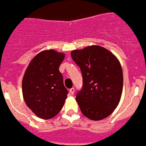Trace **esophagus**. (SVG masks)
Instances as JSON below:
<instances>
[{
  "label": "esophagus",
  "instance_id": "1",
  "mask_svg": "<svg viewBox=\"0 0 146 146\" xmlns=\"http://www.w3.org/2000/svg\"><path fill=\"white\" fill-rule=\"evenodd\" d=\"M74 92H75L74 88H71V89H70V93L72 94V95H73V94H74Z\"/></svg>",
  "mask_w": 146,
  "mask_h": 146
}]
</instances>
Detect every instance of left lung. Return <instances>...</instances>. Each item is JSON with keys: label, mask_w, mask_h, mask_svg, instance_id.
Masks as SVG:
<instances>
[{"label": "left lung", "mask_w": 146, "mask_h": 146, "mask_svg": "<svg viewBox=\"0 0 146 146\" xmlns=\"http://www.w3.org/2000/svg\"><path fill=\"white\" fill-rule=\"evenodd\" d=\"M72 59L81 70L83 88L76 95L81 111L88 119L99 121L114 111L123 89V72L117 57L100 46L73 50Z\"/></svg>", "instance_id": "obj_1"}]
</instances>
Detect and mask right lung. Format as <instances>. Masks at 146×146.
<instances>
[{
  "label": "right lung",
  "instance_id": "1",
  "mask_svg": "<svg viewBox=\"0 0 146 146\" xmlns=\"http://www.w3.org/2000/svg\"><path fill=\"white\" fill-rule=\"evenodd\" d=\"M65 54L54 49L39 52L32 59L22 78V94L27 107L42 119L59 113L68 98L59 70Z\"/></svg>",
  "mask_w": 146,
  "mask_h": 146
}]
</instances>
